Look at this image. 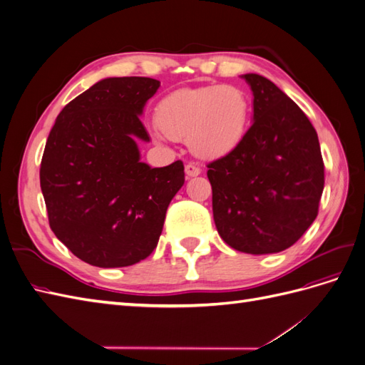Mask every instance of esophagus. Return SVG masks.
<instances>
[{
	"mask_svg": "<svg viewBox=\"0 0 365 365\" xmlns=\"http://www.w3.org/2000/svg\"><path fill=\"white\" fill-rule=\"evenodd\" d=\"M201 173V169L197 168V165H195V164H187L185 165V175L189 176V178H192V176H197Z\"/></svg>",
	"mask_w": 365,
	"mask_h": 365,
	"instance_id": "obj_1",
	"label": "esophagus"
}]
</instances>
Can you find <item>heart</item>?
Here are the masks:
<instances>
[{
  "instance_id": "obj_1",
  "label": "heart",
  "mask_w": 365,
  "mask_h": 365,
  "mask_svg": "<svg viewBox=\"0 0 365 365\" xmlns=\"http://www.w3.org/2000/svg\"><path fill=\"white\" fill-rule=\"evenodd\" d=\"M251 118L248 94L237 86L181 88L164 96L155 109L163 134L189 143L201 158H220L244 141Z\"/></svg>"
}]
</instances>
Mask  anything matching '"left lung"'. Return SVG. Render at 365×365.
I'll return each instance as SVG.
<instances>
[{"mask_svg": "<svg viewBox=\"0 0 365 365\" xmlns=\"http://www.w3.org/2000/svg\"><path fill=\"white\" fill-rule=\"evenodd\" d=\"M254 117L240 146L207 164L213 217L225 244L248 254L279 252L312 225L324 189L317 130L298 105L259 74L242 76Z\"/></svg>", "mask_w": 365, "mask_h": 365, "instance_id": "8db88e82", "label": "left lung"}]
</instances>
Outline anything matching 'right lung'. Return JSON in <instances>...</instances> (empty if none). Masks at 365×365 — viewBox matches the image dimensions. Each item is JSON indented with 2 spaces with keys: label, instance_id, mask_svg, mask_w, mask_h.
Listing matches in <instances>:
<instances>
[{
  "label": "right lung",
  "instance_id": "obj_1",
  "mask_svg": "<svg viewBox=\"0 0 365 365\" xmlns=\"http://www.w3.org/2000/svg\"><path fill=\"white\" fill-rule=\"evenodd\" d=\"M150 77H109L59 113L41 161V190L53 233L98 268L130 267L157 248L165 212L182 184L181 160L152 169L135 140L157 93Z\"/></svg>",
  "mask_w": 365,
  "mask_h": 365
}]
</instances>
